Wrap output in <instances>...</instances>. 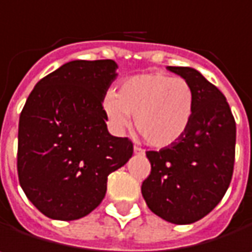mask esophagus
<instances>
[{
  "instance_id": "1",
  "label": "esophagus",
  "mask_w": 252,
  "mask_h": 252,
  "mask_svg": "<svg viewBox=\"0 0 252 252\" xmlns=\"http://www.w3.org/2000/svg\"><path fill=\"white\" fill-rule=\"evenodd\" d=\"M134 153H135V155H143L144 150H143L141 147H138V146H134Z\"/></svg>"
}]
</instances>
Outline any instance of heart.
<instances>
[{"label":"heart","mask_w":252,"mask_h":252,"mask_svg":"<svg viewBox=\"0 0 252 252\" xmlns=\"http://www.w3.org/2000/svg\"><path fill=\"white\" fill-rule=\"evenodd\" d=\"M102 111L112 131L124 132L134 115L137 131L149 144L168 147L191 124L195 94L185 78L143 73L121 81L117 93L108 92L102 99Z\"/></svg>","instance_id":"1"}]
</instances>
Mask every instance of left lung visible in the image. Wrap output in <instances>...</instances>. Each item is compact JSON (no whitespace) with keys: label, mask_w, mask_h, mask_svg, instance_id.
I'll list each match as a JSON object with an SVG mask.
<instances>
[{"label":"left lung","mask_w":252,"mask_h":252,"mask_svg":"<svg viewBox=\"0 0 252 252\" xmlns=\"http://www.w3.org/2000/svg\"><path fill=\"white\" fill-rule=\"evenodd\" d=\"M195 94L187 132L172 146L147 152L152 172L141 185L147 207L166 222L189 225L209 215L232 179L236 126L223 93L191 67H168Z\"/></svg>","instance_id":"left-lung-1"}]
</instances>
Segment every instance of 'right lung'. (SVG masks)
<instances>
[{"instance_id":"right-lung-1","label":"right lung","mask_w":252,"mask_h":252,"mask_svg":"<svg viewBox=\"0 0 252 252\" xmlns=\"http://www.w3.org/2000/svg\"><path fill=\"white\" fill-rule=\"evenodd\" d=\"M112 60H76L43 77L19 121L17 171L32 204L55 220H76L106 194L108 176L132 156L128 138L111 135L102 99L117 78Z\"/></svg>"}]
</instances>
